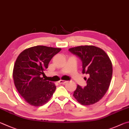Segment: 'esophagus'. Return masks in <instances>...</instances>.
I'll list each match as a JSON object with an SVG mask.
<instances>
[{
	"label": "esophagus",
	"instance_id": "obj_1",
	"mask_svg": "<svg viewBox=\"0 0 129 129\" xmlns=\"http://www.w3.org/2000/svg\"><path fill=\"white\" fill-rule=\"evenodd\" d=\"M67 82V81L66 80H60L59 81L58 83H59V84H64V83H66Z\"/></svg>",
	"mask_w": 129,
	"mask_h": 129
}]
</instances>
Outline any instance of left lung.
I'll list each match as a JSON object with an SVG mask.
<instances>
[{
  "instance_id": "left-lung-1",
  "label": "left lung",
  "mask_w": 129,
  "mask_h": 129,
  "mask_svg": "<svg viewBox=\"0 0 129 129\" xmlns=\"http://www.w3.org/2000/svg\"><path fill=\"white\" fill-rule=\"evenodd\" d=\"M69 50L82 61L83 74H87V85H78L73 96L83 105L93 104L102 99L109 88L113 69L110 58L103 49L92 45L72 47Z\"/></svg>"
}]
</instances>
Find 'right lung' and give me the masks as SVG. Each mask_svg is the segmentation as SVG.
<instances>
[{
    "mask_svg": "<svg viewBox=\"0 0 129 129\" xmlns=\"http://www.w3.org/2000/svg\"><path fill=\"white\" fill-rule=\"evenodd\" d=\"M60 48L36 46L22 51L16 59L13 70L15 87L26 103L40 107L48 101L56 86L41 78L52 58Z\"/></svg>",
    "mask_w": 129,
    "mask_h": 129,
    "instance_id": "obj_1",
    "label": "right lung"
}]
</instances>
